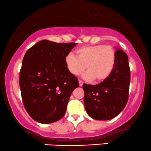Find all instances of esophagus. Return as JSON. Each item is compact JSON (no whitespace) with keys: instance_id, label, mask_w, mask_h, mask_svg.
I'll list each match as a JSON object with an SVG mask.
<instances>
[{"instance_id":"obj_1","label":"esophagus","mask_w":151,"mask_h":151,"mask_svg":"<svg viewBox=\"0 0 151 151\" xmlns=\"http://www.w3.org/2000/svg\"><path fill=\"white\" fill-rule=\"evenodd\" d=\"M83 82H82L81 80H79V85H80V87H82V86H83Z\"/></svg>"}]
</instances>
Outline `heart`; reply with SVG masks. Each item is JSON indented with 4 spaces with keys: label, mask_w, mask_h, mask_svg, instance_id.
<instances>
[{
    "label": "heart",
    "mask_w": 151,
    "mask_h": 151,
    "mask_svg": "<svg viewBox=\"0 0 151 151\" xmlns=\"http://www.w3.org/2000/svg\"><path fill=\"white\" fill-rule=\"evenodd\" d=\"M76 57L69 53L64 59L66 68L73 76L80 75L86 68V80L101 83L110 76L114 68L116 52L111 46H85L76 50Z\"/></svg>",
    "instance_id": "obj_1"
}]
</instances>
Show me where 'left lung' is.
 <instances>
[{
	"instance_id": "left-lung-1",
	"label": "left lung",
	"mask_w": 151,
	"mask_h": 151,
	"mask_svg": "<svg viewBox=\"0 0 151 151\" xmlns=\"http://www.w3.org/2000/svg\"><path fill=\"white\" fill-rule=\"evenodd\" d=\"M116 62L110 76L96 85L84 84V103L87 113L96 120H109L121 113L127 104L130 82L128 55L116 51Z\"/></svg>"
}]
</instances>
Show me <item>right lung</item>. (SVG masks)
<instances>
[{"label":"right lung","instance_id":"1","mask_svg":"<svg viewBox=\"0 0 151 151\" xmlns=\"http://www.w3.org/2000/svg\"><path fill=\"white\" fill-rule=\"evenodd\" d=\"M76 45L45 40L25 52L19 85L25 109L37 122L53 123L65 114L71 93L79 86L64 62Z\"/></svg>","mask_w":151,"mask_h":151}]
</instances>
